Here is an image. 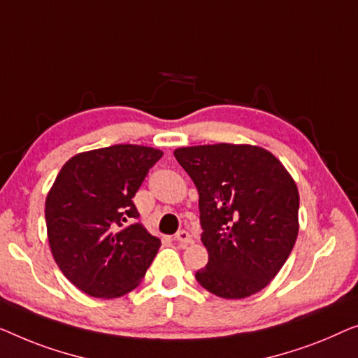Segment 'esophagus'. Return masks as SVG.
I'll return each instance as SVG.
<instances>
[{"label": "esophagus", "mask_w": 358, "mask_h": 358, "mask_svg": "<svg viewBox=\"0 0 358 358\" xmlns=\"http://www.w3.org/2000/svg\"><path fill=\"white\" fill-rule=\"evenodd\" d=\"M173 240L177 241V243L181 245V246H186V245L193 243V236H191V234H189L188 230H180L178 234L173 236Z\"/></svg>", "instance_id": "34e87169"}]
</instances>
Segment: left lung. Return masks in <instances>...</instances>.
<instances>
[{"label":"left lung","mask_w":358,"mask_h":358,"mask_svg":"<svg viewBox=\"0 0 358 358\" xmlns=\"http://www.w3.org/2000/svg\"><path fill=\"white\" fill-rule=\"evenodd\" d=\"M173 154L199 193L201 241L209 261L196 280L222 299L263 290L299 235L295 181L258 145H193Z\"/></svg>","instance_id":"1"}]
</instances>
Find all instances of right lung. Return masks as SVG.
Instances as JSON below:
<instances>
[{
	"label": "right lung",
	"instance_id": "right-lung-1",
	"mask_svg": "<svg viewBox=\"0 0 358 358\" xmlns=\"http://www.w3.org/2000/svg\"><path fill=\"white\" fill-rule=\"evenodd\" d=\"M164 152L117 144L74 155L45 201L50 248L66 279L95 299L136 289L160 248L133 198Z\"/></svg>",
	"mask_w": 358,
	"mask_h": 358
}]
</instances>
